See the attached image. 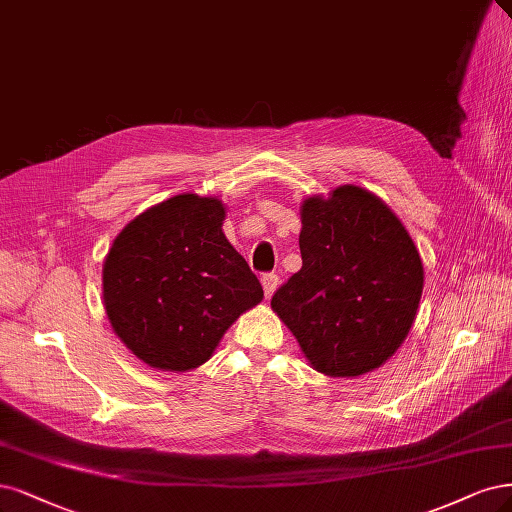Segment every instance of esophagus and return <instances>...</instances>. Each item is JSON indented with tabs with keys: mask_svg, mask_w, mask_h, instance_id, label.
<instances>
[{
	"mask_svg": "<svg viewBox=\"0 0 512 512\" xmlns=\"http://www.w3.org/2000/svg\"><path fill=\"white\" fill-rule=\"evenodd\" d=\"M260 284H262V288H264V296L271 298L273 292H275V288H277V284H279V279H277V275L267 273V275L260 277Z\"/></svg>",
	"mask_w": 512,
	"mask_h": 512,
	"instance_id": "esophagus-1",
	"label": "esophagus"
}]
</instances>
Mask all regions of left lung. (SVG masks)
Instances as JSON below:
<instances>
[{"label":"left lung","mask_w":512,"mask_h":512,"mask_svg":"<svg viewBox=\"0 0 512 512\" xmlns=\"http://www.w3.org/2000/svg\"><path fill=\"white\" fill-rule=\"evenodd\" d=\"M303 267L271 307L328 377H358L407 339L424 290V264L407 228L373 192L339 186L301 205Z\"/></svg>","instance_id":"left-lung-1"}]
</instances>
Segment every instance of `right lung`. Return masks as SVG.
I'll return each instance as SVG.
<instances>
[{
  "instance_id": "add662e5",
  "label": "right lung",
  "mask_w": 512,
  "mask_h": 512,
  "mask_svg": "<svg viewBox=\"0 0 512 512\" xmlns=\"http://www.w3.org/2000/svg\"><path fill=\"white\" fill-rule=\"evenodd\" d=\"M216 197L178 195L131 220L103 262L114 332L156 370L207 362L241 313L262 301L248 262L222 233Z\"/></svg>"
}]
</instances>
